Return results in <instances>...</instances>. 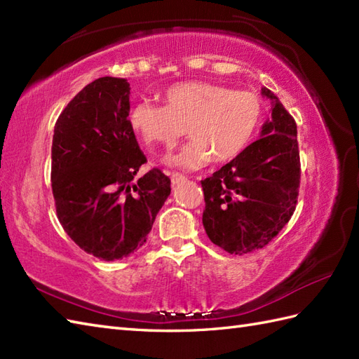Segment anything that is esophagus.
Segmentation results:
<instances>
[{
	"label": "esophagus",
	"mask_w": 359,
	"mask_h": 359,
	"mask_svg": "<svg viewBox=\"0 0 359 359\" xmlns=\"http://www.w3.org/2000/svg\"><path fill=\"white\" fill-rule=\"evenodd\" d=\"M168 175H170V177H171L172 187L179 185V184H182V182L185 180V175H182V174H179V172H168Z\"/></svg>",
	"instance_id": "34e87169"
}]
</instances>
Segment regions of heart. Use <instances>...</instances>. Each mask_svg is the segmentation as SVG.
Segmentation results:
<instances>
[{
    "instance_id": "b5f03b06",
    "label": "heart",
    "mask_w": 359,
    "mask_h": 359,
    "mask_svg": "<svg viewBox=\"0 0 359 359\" xmlns=\"http://www.w3.org/2000/svg\"><path fill=\"white\" fill-rule=\"evenodd\" d=\"M162 100L163 106L148 100L134 103L128 123L144 144L165 149L174 148L187 129L193 140L166 160L182 170L241 156L261 128L265 111L255 93L208 81L177 83L165 90Z\"/></svg>"
}]
</instances>
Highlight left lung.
Instances as JSON below:
<instances>
[{
	"mask_svg": "<svg viewBox=\"0 0 359 359\" xmlns=\"http://www.w3.org/2000/svg\"><path fill=\"white\" fill-rule=\"evenodd\" d=\"M271 118L259 140L202 180V222L210 241L231 255L265 247L292 217L301 179L296 123L270 89Z\"/></svg>",
	"mask_w": 359,
	"mask_h": 359,
	"instance_id": "left-lung-1",
	"label": "left lung"
}]
</instances>
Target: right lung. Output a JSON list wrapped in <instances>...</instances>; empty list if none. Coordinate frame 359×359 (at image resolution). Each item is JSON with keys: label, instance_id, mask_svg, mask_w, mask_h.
Listing matches in <instances>:
<instances>
[{"label": "right lung", "instance_id": "right-lung-1", "mask_svg": "<svg viewBox=\"0 0 359 359\" xmlns=\"http://www.w3.org/2000/svg\"><path fill=\"white\" fill-rule=\"evenodd\" d=\"M129 83L102 77L67 103L53 128L52 193L67 236L102 261L128 257L147 242L171 180L151 170L128 123Z\"/></svg>", "mask_w": 359, "mask_h": 359}]
</instances>
